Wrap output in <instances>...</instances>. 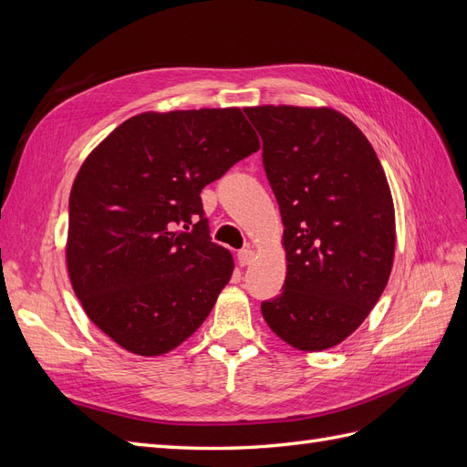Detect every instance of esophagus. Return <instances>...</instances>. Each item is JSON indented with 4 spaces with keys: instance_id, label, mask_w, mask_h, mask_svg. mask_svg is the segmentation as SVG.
Segmentation results:
<instances>
[{
    "instance_id": "obj_1",
    "label": "esophagus",
    "mask_w": 467,
    "mask_h": 467,
    "mask_svg": "<svg viewBox=\"0 0 467 467\" xmlns=\"http://www.w3.org/2000/svg\"><path fill=\"white\" fill-rule=\"evenodd\" d=\"M253 257H255V253H253L251 249H242V251H237V261H239V265H242V266L249 265V263L253 261Z\"/></svg>"
}]
</instances>
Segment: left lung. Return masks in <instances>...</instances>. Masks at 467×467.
<instances>
[{"label": "left lung", "instance_id": "left-lung-1", "mask_svg": "<svg viewBox=\"0 0 467 467\" xmlns=\"http://www.w3.org/2000/svg\"><path fill=\"white\" fill-rule=\"evenodd\" d=\"M245 115L263 140L288 261L263 317L294 348H331L388 285L395 214L386 173L366 136L333 109L266 105Z\"/></svg>", "mask_w": 467, "mask_h": 467}]
</instances>
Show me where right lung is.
I'll return each instance as SVG.
<instances>
[{"mask_svg": "<svg viewBox=\"0 0 467 467\" xmlns=\"http://www.w3.org/2000/svg\"><path fill=\"white\" fill-rule=\"evenodd\" d=\"M259 150L239 109L142 112L81 165L66 261L89 319L122 348L158 357L189 338L228 285L201 191Z\"/></svg>", "mask_w": 467, "mask_h": 467, "instance_id": "obj_1", "label": "right lung"}]
</instances>
